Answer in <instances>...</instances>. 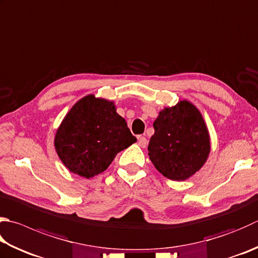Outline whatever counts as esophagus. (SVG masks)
I'll list each match as a JSON object with an SVG mask.
<instances>
[{
  "label": "esophagus",
  "instance_id": "1",
  "mask_svg": "<svg viewBox=\"0 0 258 258\" xmlns=\"http://www.w3.org/2000/svg\"><path fill=\"white\" fill-rule=\"evenodd\" d=\"M138 144H139L140 147L145 148L146 146H147L148 142H147V139H146V137H144V136H139V137H138Z\"/></svg>",
  "mask_w": 258,
  "mask_h": 258
}]
</instances>
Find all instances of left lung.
<instances>
[{
	"instance_id": "left-lung-1",
	"label": "left lung",
	"mask_w": 258,
	"mask_h": 258,
	"mask_svg": "<svg viewBox=\"0 0 258 258\" xmlns=\"http://www.w3.org/2000/svg\"><path fill=\"white\" fill-rule=\"evenodd\" d=\"M155 134L148 145L149 158L159 173L184 181L198 172L210 153V137L196 106L181 101L165 108L154 121Z\"/></svg>"
}]
</instances>
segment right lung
<instances>
[{
	"instance_id": "add662e5",
	"label": "right lung",
	"mask_w": 258,
	"mask_h": 258,
	"mask_svg": "<svg viewBox=\"0 0 258 258\" xmlns=\"http://www.w3.org/2000/svg\"><path fill=\"white\" fill-rule=\"evenodd\" d=\"M136 142L113 102L87 95L61 121L55 148L71 172L90 178L104 172L116 154Z\"/></svg>"
}]
</instances>
